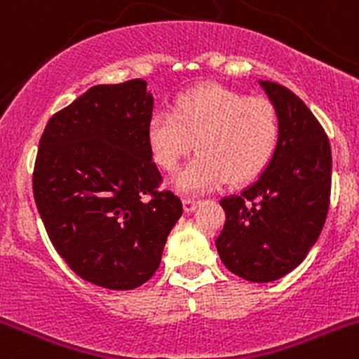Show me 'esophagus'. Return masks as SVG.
<instances>
[{
	"label": "esophagus",
	"mask_w": 359,
	"mask_h": 359,
	"mask_svg": "<svg viewBox=\"0 0 359 359\" xmlns=\"http://www.w3.org/2000/svg\"><path fill=\"white\" fill-rule=\"evenodd\" d=\"M183 205H185V212H194L199 205V199L185 198L183 199Z\"/></svg>",
	"instance_id": "obj_1"
}]
</instances>
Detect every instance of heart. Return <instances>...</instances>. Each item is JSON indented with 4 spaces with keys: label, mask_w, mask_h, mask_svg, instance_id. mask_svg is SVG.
I'll return each mask as SVG.
<instances>
[{
    "label": "heart",
    "mask_w": 359,
    "mask_h": 359,
    "mask_svg": "<svg viewBox=\"0 0 359 359\" xmlns=\"http://www.w3.org/2000/svg\"><path fill=\"white\" fill-rule=\"evenodd\" d=\"M278 133L277 109L269 100L214 82L180 93L174 111H152L147 123L151 154L167 172L196 145L198 154L176 177L177 187L189 192L257 177L273 156Z\"/></svg>",
    "instance_id": "b5f03b06"
}]
</instances>
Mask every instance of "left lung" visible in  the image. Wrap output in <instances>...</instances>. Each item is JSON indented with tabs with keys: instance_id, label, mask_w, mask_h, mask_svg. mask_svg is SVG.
<instances>
[{
	"instance_id": "1",
	"label": "left lung",
	"mask_w": 359,
	"mask_h": 359,
	"mask_svg": "<svg viewBox=\"0 0 359 359\" xmlns=\"http://www.w3.org/2000/svg\"><path fill=\"white\" fill-rule=\"evenodd\" d=\"M277 109V149L264 172L236 196L221 199L226 221L215 239L226 269L250 282H271L306 259L327 219L331 144L291 90L261 81Z\"/></svg>"
}]
</instances>
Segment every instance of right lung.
Instances as JSON below:
<instances>
[{"label":"right lung","instance_id":"obj_1","mask_svg":"<svg viewBox=\"0 0 359 359\" xmlns=\"http://www.w3.org/2000/svg\"><path fill=\"white\" fill-rule=\"evenodd\" d=\"M151 115L142 79L93 86L48 120L37 149L32 189L53 248L107 290L145 284L183 214L182 199L160 189Z\"/></svg>","mask_w":359,"mask_h":359}]
</instances>
